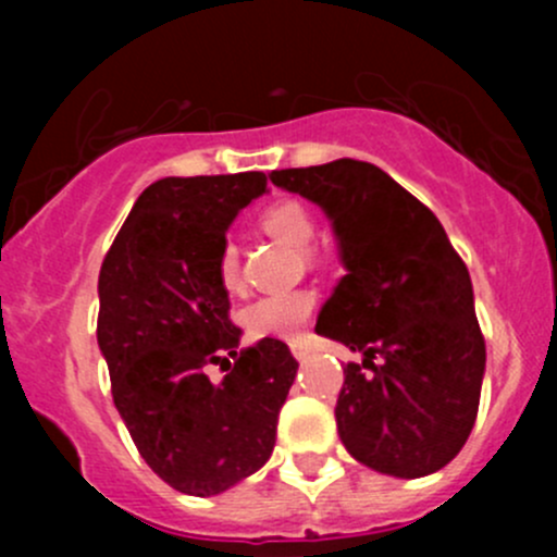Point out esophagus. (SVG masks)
Returning <instances> with one entry per match:
<instances>
[{
  "instance_id": "34e87169",
  "label": "esophagus",
  "mask_w": 557,
  "mask_h": 557,
  "mask_svg": "<svg viewBox=\"0 0 557 557\" xmlns=\"http://www.w3.org/2000/svg\"><path fill=\"white\" fill-rule=\"evenodd\" d=\"M290 352H294V358H296V361H305V358H310L312 347L307 345V342L296 339V342H290Z\"/></svg>"
}]
</instances>
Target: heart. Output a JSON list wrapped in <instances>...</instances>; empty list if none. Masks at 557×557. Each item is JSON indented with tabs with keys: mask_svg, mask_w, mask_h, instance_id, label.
Wrapping results in <instances>:
<instances>
[{
	"mask_svg": "<svg viewBox=\"0 0 557 557\" xmlns=\"http://www.w3.org/2000/svg\"><path fill=\"white\" fill-rule=\"evenodd\" d=\"M263 232L272 234L280 243L307 250L314 239V218L299 201H277L267 207L261 215ZM215 277L223 290L237 294L243 288V272H239V247L232 239H223L215 252ZM318 296L307 288L285 290V294H269L252 301L243 312V325L247 334L258 339H294L307 323H310Z\"/></svg>",
	"mask_w": 557,
	"mask_h": 557,
	"instance_id": "obj_1",
	"label": "heart"
}]
</instances>
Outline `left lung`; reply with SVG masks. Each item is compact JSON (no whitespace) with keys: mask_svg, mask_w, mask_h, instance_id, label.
Masks as SVG:
<instances>
[{"mask_svg":"<svg viewBox=\"0 0 557 557\" xmlns=\"http://www.w3.org/2000/svg\"><path fill=\"white\" fill-rule=\"evenodd\" d=\"M269 177L325 212L345 267L314 323L363 352L336 398L342 445L380 474H434L469 440L485 377L469 269L434 212L380 166L339 159Z\"/></svg>","mask_w":557,"mask_h":557,"instance_id":"left-lung-1","label":"left lung"}]
</instances>
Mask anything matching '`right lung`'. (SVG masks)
Segmentation results:
<instances>
[{"label": "right lung", "instance_id": "obj_1", "mask_svg": "<svg viewBox=\"0 0 557 557\" xmlns=\"http://www.w3.org/2000/svg\"><path fill=\"white\" fill-rule=\"evenodd\" d=\"M267 174L164 177L139 194L99 272L97 339L112 401L145 463L174 491L218 496L256 474L296 380L280 339L239 350L215 252ZM215 362L221 384L206 377Z\"/></svg>", "mask_w": 557, "mask_h": 557}]
</instances>
